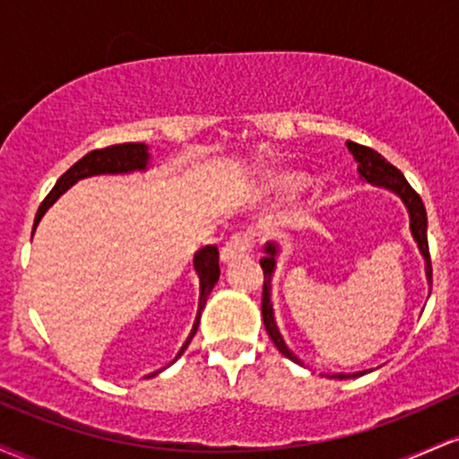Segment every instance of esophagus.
<instances>
[{"mask_svg":"<svg viewBox=\"0 0 459 459\" xmlns=\"http://www.w3.org/2000/svg\"><path fill=\"white\" fill-rule=\"evenodd\" d=\"M250 250H252V233H247V230H244V233H235L222 247V261L229 263Z\"/></svg>","mask_w":459,"mask_h":459,"instance_id":"obj_1","label":"esophagus"}]
</instances>
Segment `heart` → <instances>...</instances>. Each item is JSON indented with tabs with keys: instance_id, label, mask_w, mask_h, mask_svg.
<instances>
[{
	"instance_id": "obj_1",
	"label": "heart",
	"mask_w": 459,
	"mask_h": 459,
	"mask_svg": "<svg viewBox=\"0 0 459 459\" xmlns=\"http://www.w3.org/2000/svg\"><path fill=\"white\" fill-rule=\"evenodd\" d=\"M276 186L282 189V192H296L304 186V178L299 175H281L276 178Z\"/></svg>"
}]
</instances>
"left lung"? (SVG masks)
<instances>
[{"label": "left lung", "mask_w": 459, "mask_h": 459, "mask_svg": "<svg viewBox=\"0 0 459 459\" xmlns=\"http://www.w3.org/2000/svg\"><path fill=\"white\" fill-rule=\"evenodd\" d=\"M347 149H350L351 155L358 163V175H360L362 181L371 183V186L386 187L391 192L397 194L399 198L403 200V204L408 207L410 213V230H412L414 241L419 244L420 255L425 259V273H428V282L431 284V261H429V246H428V213H425L423 200H420L419 194L410 187V183L405 181V177L393 163H388L377 151L368 149V146L356 144V142H347ZM276 256H278V246L267 244L265 246V256L261 259L263 267V302H261V313H263V324H265L267 334L273 341V345L278 347L282 356H287L289 360L298 362L299 358L289 350L284 339L281 336V330H278L276 321H273V308H272V276L273 270H276ZM365 376V371L358 373H334V380H350V377H360Z\"/></svg>", "instance_id": "left-lung-1"}]
</instances>
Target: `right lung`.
I'll return each mask as SVG.
<instances>
[{"label":"right lung","instance_id":"add662e5","mask_svg":"<svg viewBox=\"0 0 459 459\" xmlns=\"http://www.w3.org/2000/svg\"><path fill=\"white\" fill-rule=\"evenodd\" d=\"M149 160H151L149 146L142 144V142H125V144H114V146H105V149L91 151L88 155H83L77 163H73L65 175L57 178L54 189L47 194L43 204L39 207V213H36V220H34V229H36V224L40 222V218H43L47 209H49L51 204H54L56 200L73 186V183H77L79 178H88V177H97V175H125V172L146 170V168H149ZM218 261H220V252L215 246L200 247L196 255H194V270H196L198 278H200L198 313H196V321H194V328H192V332H189L186 343H183L181 350H178L177 358L187 350L189 341H192V336L196 334L198 324H200V313H203L209 293L213 291L215 282H218V278H220V263ZM157 373L160 371L151 373L149 377L157 376Z\"/></svg>","mask_w":459,"mask_h":459}]
</instances>
